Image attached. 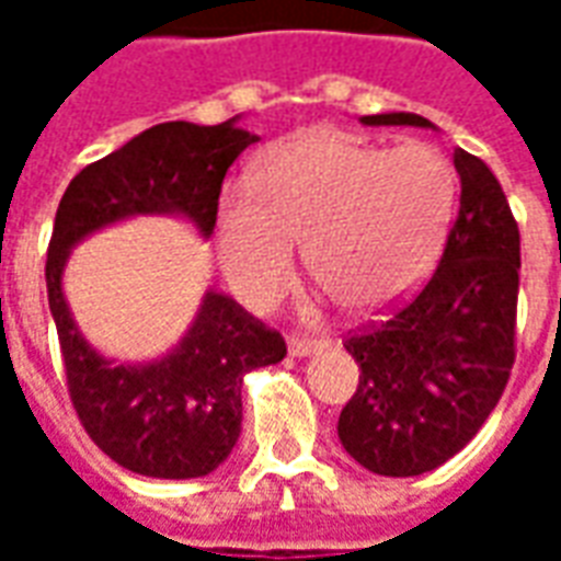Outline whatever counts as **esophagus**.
<instances>
[{"label": "esophagus", "mask_w": 561, "mask_h": 561, "mask_svg": "<svg viewBox=\"0 0 561 561\" xmlns=\"http://www.w3.org/2000/svg\"><path fill=\"white\" fill-rule=\"evenodd\" d=\"M324 345H328V342L306 340V336H291V340H288V352H291L294 357H312V354L324 352Z\"/></svg>", "instance_id": "obj_1"}]
</instances>
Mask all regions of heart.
Segmentation results:
<instances>
[{
	"instance_id": "b5f03b06",
	"label": "heart",
	"mask_w": 561,
	"mask_h": 561,
	"mask_svg": "<svg viewBox=\"0 0 561 561\" xmlns=\"http://www.w3.org/2000/svg\"><path fill=\"white\" fill-rule=\"evenodd\" d=\"M457 204V171L430 144L378 147L309 131L267 152L257 188L228 185L219 201L221 267L249 304L288 285L297 240L342 309L378 316L426 279Z\"/></svg>"
}]
</instances>
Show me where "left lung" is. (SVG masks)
Segmentation results:
<instances>
[{
    "label": "left lung",
    "mask_w": 561,
    "mask_h": 561,
    "mask_svg": "<svg viewBox=\"0 0 561 561\" xmlns=\"http://www.w3.org/2000/svg\"><path fill=\"white\" fill-rule=\"evenodd\" d=\"M366 126L435 128L405 111L364 116ZM459 213L433 279L397 316L345 348L360 385L340 414L342 447L364 469L412 478L469 445L514 366L519 231L495 173L454 149Z\"/></svg>",
    "instance_id": "left-lung-1"
}]
</instances>
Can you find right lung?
Returning <instances> with one entry per match:
<instances>
[{
    "mask_svg": "<svg viewBox=\"0 0 561 561\" xmlns=\"http://www.w3.org/2000/svg\"><path fill=\"white\" fill-rule=\"evenodd\" d=\"M231 116L219 126L161 123L68 183L47 249V300L68 393L83 430L123 469L147 478H204L231 457L243 421V378L279 364L285 340L207 288L183 340L156 360L119 364L92 348L66 300L71 249L92 233L138 216L188 221L209 240L219 192L233 159L255 135Z\"/></svg>",
    "mask_w": 561,
    "mask_h": 561,
    "instance_id": "right-lung-1",
    "label": "right lung"
}]
</instances>
